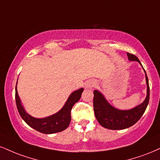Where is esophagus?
<instances>
[{"instance_id":"obj_1","label":"esophagus","mask_w":160,"mask_h":160,"mask_svg":"<svg viewBox=\"0 0 160 160\" xmlns=\"http://www.w3.org/2000/svg\"><path fill=\"white\" fill-rule=\"evenodd\" d=\"M96 85V82L94 80H88L85 83L86 88H91Z\"/></svg>"}]
</instances>
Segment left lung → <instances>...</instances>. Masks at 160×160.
Returning a JSON list of instances; mask_svg holds the SVG:
<instances>
[{
    "label": "left lung",
    "mask_w": 160,
    "mask_h": 160,
    "mask_svg": "<svg viewBox=\"0 0 160 160\" xmlns=\"http://www.w3.org/2000/svg\"><path fill=\"white\" fill-rule=\"evenodd\" d=\"M127 55L129 60L138 62L142 65L139 59L135 55L130 54L129 53H127ZM144 72L145 74L146 84H147V95L145 101L134 108L126 109V110L115 108L107 101L101 92H99L98 90L94 91V112L98 122L102 127L109 130H124L132 126L139 120L147 108L150 98L148 79L145 69Z\"/></svg>",
    "instance_id": "8db88e82"
}]
</instances>
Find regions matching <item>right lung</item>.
<instances>
[{"mask_svg":"<svg viewBox=\"0 0 160 160\" xmlns=\"http://www.w3.org/2000/svg\"><path fill=\"white\" fill-rule=\"evenodd\" d=\"M82 92L83 88L74 91L69 95L68 98L60 110L50 116L42 118L32 117L25 110L17 91V83L15 86V102L21 117L30 128L42 133L52 134L62 131L68 128L72 118L71 110L74 103L80 99Z\"/></svg>","mask_w":160,"mask_h":160,"instance_id":"right-lung-1","label":"right lung"}]
</instances>
